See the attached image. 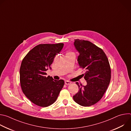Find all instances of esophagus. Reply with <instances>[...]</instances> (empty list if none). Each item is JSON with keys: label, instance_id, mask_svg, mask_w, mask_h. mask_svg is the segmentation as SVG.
<instances>
[{"label": "esophagus", "instance_id": "esophagus-1", "mask_svg": "<svg viewBox=\"0 0 131 131\" xmlns=\"http://www.w3.org/2000/svg\"><path fill=\"white\" fill-rule=\"evenodd\" d=\"M71 83V82L70 81H69L68 80H65V84H66V85H69V84H70Z\"/></svg>", "mask_w": 131, "mask_h": 131}]
</instances>
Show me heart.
I'll return each mask as SVG.
<instances>
[{"instance_id": "obj_1", "label": "heart", "mask_w": 131, "mask_h": 131, "mask_svg": "<svg viewBox=\"0 0 131 131\" xmlns=\"http://www.w3.org/2000/svg\"><path fill=\"white\" fill-rule=\"evenodd\" d=\"M69 53H72L71 52H68L67 53V54H69Z\"/></svg>"}]
</instances>
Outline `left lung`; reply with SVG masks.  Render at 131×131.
I'll list each match as a JSON object with an SVG mask.
<instances>
[{
  "instance_id": "obj_1",
  "label": "left lung",
  "mask_w": 131,
  "mask_h": 131,
  "mask_svg": "<svg viewBox=\"0 0 131 131\" xmlns=\"http://www.w3.org/2000/svg\"><path fill=\"white\" fill-rule=\"evenodd\" d=\"M74 46L79 53L78 62L86 72L83 74L87 84L78 82L79 91L73 96L79 105L88 107L94 105L103 96L111 79V69L108 60L103 50L92 42L75 39Z\"/></svg>"
}]
</instances>
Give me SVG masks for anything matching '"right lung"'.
I'll use <instances>...</instances> for the list:
<instances>
[{"instance_id": "add662e5", "label": "right lung", "mask_w": 131, "mask_h": 131, "mask_svg": "<svg viewBox=\"0 0 131 131\" xmlns=\"http://www.w3.org/2000/svg\"><path fill=\"white\" fill-rule=\"evenodd\" d=\"M64 43L40 44L32 49L23 59L20 69L21 88L25 96L34 104L46 107L53 104L64 85L63 80L46 77V71Z\"/></svg>"}]
</instances>
